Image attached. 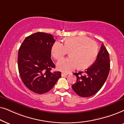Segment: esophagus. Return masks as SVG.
I'll return each instance as SVG.
<instances>
[{"label": "esophagus", "instance_id": "obj_1", "mask_svg": "<svg viewBox=\"0 0 124 124\" xmlns=\"http://www.w3.org/2000/svg\"><path fill=\"white\" fill-rule=\"evenodd\" d=\"M67 74H68L63 73V72H62V73L61 74V75H62V77H66V76L67 75Z\"/></svg>", "mask_w": 124, "mask_h": 124}]
</instances>
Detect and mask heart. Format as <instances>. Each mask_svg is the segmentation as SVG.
Instances as JSON below:
<instances>
[{"label": "heart", "instance_id": "1", "mask_svg": "<svg viewBox=\"0 0 124 124\" xmlns=\"http://www.w3.org/2000/svg\"><path fill=\"white\" fill-rule=\"evenodd\" d=\"M70 51V57L61 59L57 63L58 70L69 72L79 67L87 68L92 65L98 55V46L92 39L85 36L70 37L66 39L64 45L59 41L54 43L51 54L54 59L58 60Z\"/></svg>", "mask_w": 124, "mask_h": 124}]
</instances>
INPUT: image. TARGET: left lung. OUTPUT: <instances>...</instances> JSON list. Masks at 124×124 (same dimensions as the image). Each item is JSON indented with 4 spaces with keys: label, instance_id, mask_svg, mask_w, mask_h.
I'll return each mask as SVG.
<instances>
[{
    "label": "left lung",
    "instance_id": "left-lung-1",
    "mask_svg": "<svg viewBox=\"0 0 124 124\" xmlns=\"http://www.w3.org/2000/svg\"><path fill=\"white\" fill-rule=\"evenodd\" d=\"M109 70V54L103 44L92 65L83 71L74 74L77 76V82L72 85V88L81 97L87 98L93 96L103 87Z\"/></svg>",
    "mask_w": 124,
    "mask_h": 124
}]
</instances>
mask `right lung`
<instances>
[{"label":"right lung","instance_id":"add662e5","mask_svg":"<svg viewBox=\"0 0 124 124\" xmlns=\"http://www.w3.org/2000/svg\"><path fill=\"white\" fill-rule=\"evenodd\" d=\"M55 41L52 34L37 32L26 37L19 48L20 76L25 85L34 93H46L61 77V72H51L55 67L51 59V48Z\"/></svg>","mask_w":124,"mask_h":124}]
</instances>
